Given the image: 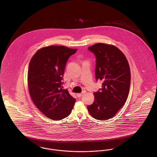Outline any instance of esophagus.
Masks as SVG:
<instances>
[{"label": "esophagus", "mask_w": 157, "mask_h": 157, "mask_svg": "<svg viewBox=\"0 0 157 157\" xmlns=\"http://www.w3.org/2000/svg\"><path fill=\"white\" fill-rule=\"evenodd\" d=\"M85 93H86V91H85V90H83V91L82 92V93L78 94H77V96H78V97H81L82 95H83Z\"/></svg>", "instance_id": "esophagus-1"}]
</instances>
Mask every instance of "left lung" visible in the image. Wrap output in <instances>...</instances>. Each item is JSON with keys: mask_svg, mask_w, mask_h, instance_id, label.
I'll return each instance as SVG.
<instances>
[{"mask_svg": "<svg viewBox=\"0 0 157 157\" xmlns=\"http://www.w3.org/2000/svg\"><path fill=\"white\" fill-rule=\"evenodd\" d=\"M88 49L96 56V79L103 83L102 88L94 93V102L87 108L94 118L108 120L126 102L131 83L130 67L125 55L113 45L99 43Z\"/></svg>", "mask_w": 157, "mask_h": 157, "instance_id": "left-lung-1", "label": "left lung"}]
</instances>
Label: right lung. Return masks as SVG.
Segmentation results:
<instances>
[{"mask_svg": "<svg viewBox=\"0 0 157 157\" xmlns=\"http://www.w3.org/2000/svg\"><path fill=\"white\" fill-rule=\"evenodd\" d=\"M76 51L64 46H49L38 50L30 60L28 74L30 97L50 119L62 120L74 108L76 99L62 89V78L67 59Z\"/></svg>", "mask_w": 157, "mask_h": 157, "instance_id": "1", "label": "right lung"}]
</instances>
